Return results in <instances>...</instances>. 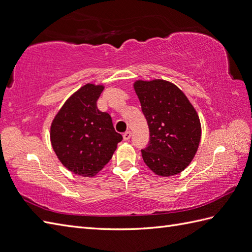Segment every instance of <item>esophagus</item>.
Masks as SVG:
<instances>
[{"mask_svg":"<svg viewBox=\"0 0 252 252\" xmlns=\"http://www.w3.org/2000/svg\"><path fill=\"white\" fill-rule=\"evenodd\" d=\"M131 136H132L131 131H126V133H124V139L125 140H128V139L131 138Z\"/></svg>","mask_w":252,"mask_h":252,"instance_id":"1","label":"esophagus"}]
</instances>
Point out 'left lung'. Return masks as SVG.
<instances>
[{
  "instance_id": "left-lung-1",
  "label": "left lung",
  "mask_w": 252,
  "mask_h": 252,
  "mask_svg": "<svg viewBox=\"0 0 252 252\" xmlns=\"http://www.w3.org/2000/svg\"><path fill=\"white\" fill-rule=\"evenodd\" d=\"M133 87L149 126V144L142 150L144 162L158 176L181 173L200 145L202 127L196 110L167 80H136Z\"/></svg>"
}]
</instances>
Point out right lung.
Wrapping results in <instances>:
<instances>
[{"label": "right lung", "mask_w": 252, "mask_h": 252, "mask_svg": "<svg viewBox=\"0 0 252 252\" xmlns=\"http://www.w3.org/2000/svg\"><path fill=\"white\" fill-rule=\"evenodd\" d=\"M103 90V85L81 87L66 99L50 126V142L58 159L83 177L95 176L122 140L112 117L96 107Z\"/></svg>", "instance_id": "right-lung-1"}]
</instances>
